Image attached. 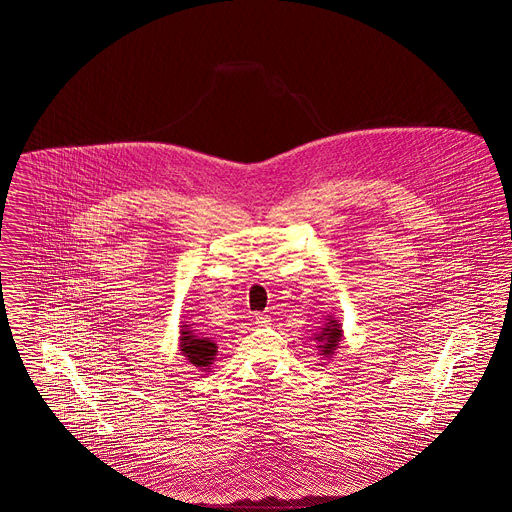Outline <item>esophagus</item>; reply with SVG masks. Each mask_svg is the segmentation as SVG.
<instances>
[{"label":"esophagus","instance_id":"esophagus-1","mask_svg":"<svg viewBox=\"0 0 512 512\" xmlns=\"http://www.w3.org/2000/svg\"><path fill=\"white\" fill-rule=\"evenodd\" d=\"M255 322H257L259 326H268V324H270V317L265 315V313H257V315H255Z\"/></svg>","mask_w":512,"mask_h":512}]
</instances>
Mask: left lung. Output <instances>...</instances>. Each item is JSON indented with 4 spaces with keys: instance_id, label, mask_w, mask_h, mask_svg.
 Masks as SVG:
<instances>
[{
    "instance_id": "8db88e82",
    "label": "left lung",
    "mask_w": 512,
    "mask_h": 512,
    "mask_svg": "<svg viewBox=\"0 0 512 512\" xmlns=\"http://www.w3.org/2000/svg\"><path fill=\"white\" fill-rule=\"evenodd\" d=\"M341 336H343V330H341V324L334 318H328L326 322V328H322V332L318 334L317 341L320 343V351L324 357H332L334 351L338 349L340 345Z\"/></svg>"
}]
</instances>
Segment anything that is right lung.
<instances>
[{"label": "right lung", "instance_id": "obj_1", "mask_svg": "<svg viewBox=\"0 0 512 512\" xmlns=\"http://www.w3.org/2000/svg\"><path fill=\"white\" fill-rule=\"evenodd\" d=\"M180 351L190 365L207 372L209 366L215 361L217 343L211 338H203V334H195L188 324H184L180 332Z\"/></svg>", "mask_w": 512, "mask_h": 512}]
</instances>
